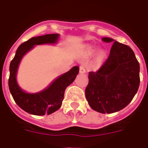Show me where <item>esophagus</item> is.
<instances>
[{"label":"esophagus","mask_w":148,"mask_h":148,"mask_svg":"<svg viewBox=\"0 0 148 148\" xmlns=\"http://www.w3.org/2000/svg\"><path fill=\"white\" fill-rule=\"evenodd\" d=\"M79 71H80L81 74H84V73H86L85 67H84V65H81V66H80V70H79Z\"/></svg>","instance_id":"esophagus-1"}]
</instances>
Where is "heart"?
<instances>
[{
    "instance_id": "b5f03b06",
    "label": "heart",
    "mask_w": 148,
    "mask_h": 148,
    "mask_svg": "<svg viewBox=\"0 0 148 148\" xmlns=\"http://www.w3.org/2000/svg\"><path fill=\"white\" fill-rule=\"evenodd\" d=\"M95 52V48H93L91 47H88L87 49H86V53L88 54V55H91L93 53ZM104 57V53H103V51H99L98 53H97V58H98L99 60H102Z\"/></svg>"
}]
</instances>
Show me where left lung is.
Masks as SVG:
<instances>
[{
	"mask_svg": "<svg viewBox=\"0 0 148 148\" xmlns=\"http://www.w3.org/2000/svg\"><path fill=\"white\" fill-rule=\"evenodd\" d=\"M102 40L114 44L103 66L97 71L89 73L85 96L93 110L111 114L128 105L138 92L140 65L127 45L110 38H103Z\"/></svg>",
	"mask_w": 148,
	"mask_h": 148,
	"instance_id": "1",
	"label": "left lung"
}]
</instances>
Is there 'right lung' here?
<instances>
[{"mask_svg": "<svg viewBox=\"0 0 148 148\" xmlns=\"http://www.w3.org/2000/svg\"><path fill=\"white\" fill-rule=\"evenodd\" d=\"M60 34H51L31 38L17 48L14 59L10 64V77L8 85L10 94L22 110L33 115H49L61 107L65 89L74 82L78 74L79 67L74 66L69 71L56 77L47 88L37 93H28L19 86L17 74L22 58L35 45H56Z\"/></svg>", "mask_w": 148, "mask_h": 148, "instance_id": "add662e5", "label": "right lung"}]
</instances>
